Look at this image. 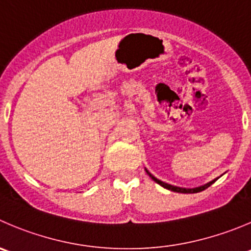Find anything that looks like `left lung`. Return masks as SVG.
Instances as JSON below:
<instances>
[{
	"mask_svg": "<svg viewBox=\"0 0 251 251\" xmlns=\"http://www.w3.org/2000/svg\"><path fill=\"white\" fill-rule=\"evenodd\" d=\"M146 172H147V174L150 175V176L152 177V179L154 180L155 182H158V184H159V185H162L163 187H165V189H168V190L175 191V193H182V194H195V193H200V191H202V190H205V189H207V187L210 186V185H212L213 182L216 181V180H212V181H210V182H208V184L203 185V186H200V187H195V189H182V187H176V186H173V185L165 184V182L160 181V180H158L157 177L153 176V175L151 174V173L148 172V170H146Z\"/></svg>",
	"mask_w": 251,
	"mask_h": 251,
	"instance_id": "1",
	"label": "left lung"
}]
</instances>
